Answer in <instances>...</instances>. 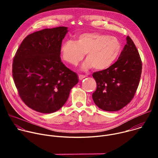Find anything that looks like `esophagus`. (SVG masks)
<instances>
[{
  "instance_id": "34e87169",
  "label": "esophagus",
  "mask_w": 158,
  "mask_h": 158,
  "mask_svg": "<svg viewBox=\"0 0 158 158\" xmlns=\"http://www.w3.org/2000/svg\"><path fill=\"white\" fill-rule=\"evenodd\" d=\"M85 77V76H84V75H79V80H82L83 79H84Z\"/></svg>"
}]
</instances>
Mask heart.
Listing matches in <instances>:
<instances>
[{"mask_svg":"<svg viewBox=\"0 0 158 158\" xmlns=\"http://www.w3.org/2000/svg\"><path fill=\"white\" fill-rule=\"evenodd\" d=\"M122 51V44L116 37L99 33H83L76 41H64L60 48V54L67 63L76 65L86 54V60L81 69L96 71L109 69L119 58Z\"/></svg>","mask_w":158,"mask_h":158,"instance_id":"heart-1","label":"heart"}]
</instances>
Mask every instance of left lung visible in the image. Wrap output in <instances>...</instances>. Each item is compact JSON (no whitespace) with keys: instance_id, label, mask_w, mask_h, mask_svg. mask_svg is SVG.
I'll return each instance as SVG.
<instances>
[{"instance_id":"left-lung-1","label":"left lung","mask_w":158,"mask_h":158,"mask_svg":"<svg viewBox=\"0 0 158 158\" xmlns=\"http://www.w3.org/2000/svg\"><path fill=\"white\" fill-rule=\"evenodd\" d=\"M118 60L109 69L94 73L97 88L92 97L96 105L106 111H117L129 104L139 85L142 62L132 39L127 36Z\"/></svg>"}]
</instances>
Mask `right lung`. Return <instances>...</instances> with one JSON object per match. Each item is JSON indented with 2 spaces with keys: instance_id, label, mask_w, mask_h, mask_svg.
<instances>
[{
  "instance_id": "right-lung-1",
  "label": "right lung",
  "mask_w": 158,
  "mask_h": 158,
  "mask_svg": "<svg viewBox=\"0 0 158 158\" xmlns=\"http://www.w3.org/2000/svg\"><path fill=\"white\" fill-rule=\"evenodd\" d=\"M66 27L45 29L27 35L14 57L12 76L19 94L32 109L52 113L68 99L77 75L61 62Z\"/></svg>"
}]
</instances>
